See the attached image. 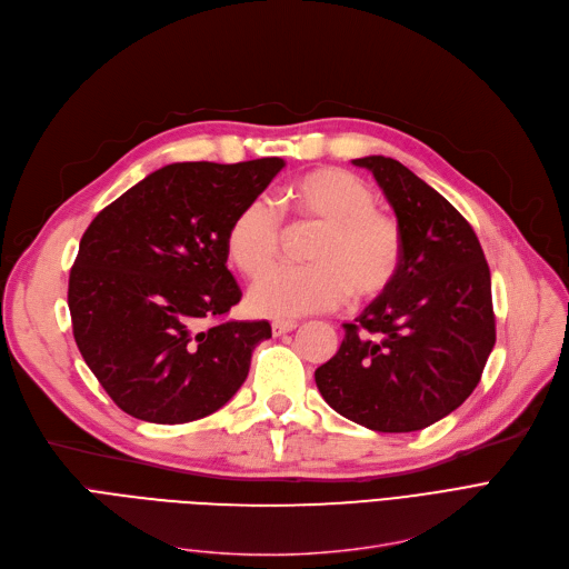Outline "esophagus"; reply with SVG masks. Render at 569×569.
<instances>
[{"label": "esophagus", "instance_id": "obj_1", "mask_svg": "<svg viewBox=\"0 0 569 569\" xmlns=\"http://www.w3.org/2000/svg\"><path fill=\"white\" fill-rule=\"evenodd\" d=\"M297 327V322H292V320H274L272 322V335L274 337H281V335H288V332H292Z\"/></svg>", "mask_w": 569, "mask_h": 569}]
</instances>
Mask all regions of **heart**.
Instances as JSON below:
<instances>
[{"label":"heart","instance_id":"b5f03b06","mask_svg":"<svg viewBox=\"0 0 569 569\" xmlns=\"http://www.w3.org/2000/svg\"><path fill=\"white\" fill-rule=\"evenodd\" d=\"M302 223L322 226L307 267H283L249 292V309L267 318H300L339 309L352 292L373 300L392 288L403 262L399 223L376 209L373 189L348 170L320 168L290 189ZM228 256L247 279L272 269L286 244L279 207L267 198L247 202L228 230Z\"/></svg>","mask_w":569,"mask_h":569}]
</instances>
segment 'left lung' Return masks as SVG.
I'll return each instance as SVG.
<instances>
[{
	"instance_id": "1",
	"label": "left lung",
	"mask_w": 569,
	"mask_h": 569,
	"mask_svg": "<svg viewBox=\"0 0 569 569\" xmlns=\"http://www.w3.org/2000/svg\"><path fill=\"white\" fill-rule=\"evenodd\" d=\"M373 172L403 237L392 288L346 322L330 362L316 369L322 399L382 433L431 427L482 378L496 343L491 274L470 223L425 179L387 157L355 159Z\"/></svg>"
}]
</instances>
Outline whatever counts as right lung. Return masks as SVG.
Here are the masks:
<instances>
[{
  "mask_svg": "<svg viewBox=\"0 0 569 569\" xmlns=\"http://www.w3.org/2000/svg\"><path fill=\"white\" fill-rule=\"evenodd\" d=\"M286 166L189 161L147 174L89 223L69 277L73 337L108 397L136 420L184 425L226 406L267 320H223L242 297L228 230Z\"/></svg>",
  "mask_w": 569,
  "mask_h": 569,
  "instance_id": "obj_1",
  "label": "right lung"
}]
</instances>
